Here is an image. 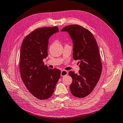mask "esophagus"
<instances>
[{
	"mask_svg": "<svg viewBox=\"0 0 123 123\" xmlns=\"http://www.w3.org/2000/svg\"><path fill=\"white\" fill-rule=\"evenodd\" d=\"M68 72H67V70H62L61 74V76H62V77H64V76L68 75Z\"/></svg>",
	"mask_w": 123,
	"mask_h": 123,
	"instance_id": "esophagus-1",
	"label": "esophagus"
}]
</instances>
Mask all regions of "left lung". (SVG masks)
I'll return each mask as SVG.
<instances>
[{
  "label": "left lung",
  "mask_w": 123,
  "mask_h": 123,
  "mask_svg": "<svg viewBox=\"0 0 123 123\" xmlns=\"http://www.w3.org/2000/svg\"><path fill=\"white\" fill-rule=\"evenodd\" d=\"M64 31L68 32L73 39V58L79 60L80 63L78 74L69 72L73 79L70 92L76 97L84 98L93 91L102 74L98 46L92 32L82 26L70 25L62 29Z\"/></svg>",
  "instance_id": "left-lung-1"
}]
</instances>
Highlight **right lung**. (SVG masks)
<instances>
[{
  "label": "right lung",
  "mask_w": 123,
  "mask_h": 123,
  "mask_svg": "<svg viewBox=\"0 0 123 123\" xmlns=\"http://www.w3.org/2000/svg\"><path fill=\"white\" fill-rule=\"evenodd\" d=\"M58 31L57 26L36 29L25 38L21 44V78L29 92L40 100L51 96L61 76V70L48 69L43 62L48 55L49 38Z\"/></svg>",
  "instance_id": "right-lung-1"
}]
</instances>
